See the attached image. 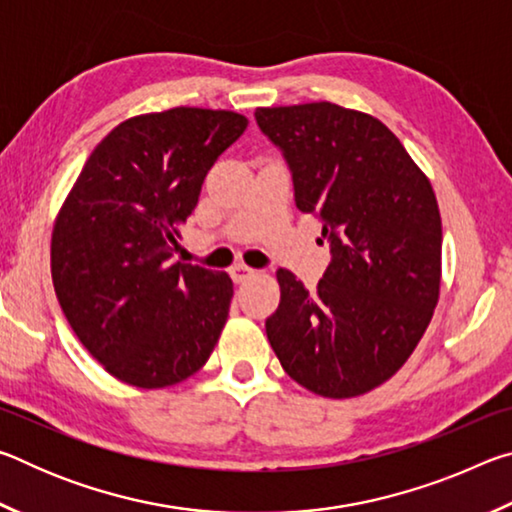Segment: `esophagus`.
Wrapping results in <instances>:
<instances>
[{"mask_svg":"<svg viewBox=\"0 0 512 512\" xmlns=\"http://www.w3.org/2000/svg\"><path fill=\"white\" fill-rule=\"evenodd\" d=\"M255 273H257L255 268H250V266H246V264H237V266L230 268V275H232V280H235V282H246V280H250V277H253Z\"/></svg>","mask_w":512,"mask_h":512,"instance_id":"esophagus-1","label":"esophagus"}]
</instances>
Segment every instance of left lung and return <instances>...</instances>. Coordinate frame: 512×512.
Masks as SVG:
<instances>
[{
    "instance_id": "left-lung-1",
    "label": "left lung",
    "mask_w": 512,
    "mask_h": 512,
    "mask_svg": "<svg viewBox=\"0 0 512 512\" xmlns=\"http://www.w3.org/2000/svg\"><path fill=\"white\" fill-rule=\"evenodd\" d=\"M255 119L289 164L296 207L318 216L332 253L314 293L277 271L268 341L307 391L334 400L368 393L404 366L438 305L436 194L366 112L316 101L257 108Z\"/></svg>"
}]
</instances>
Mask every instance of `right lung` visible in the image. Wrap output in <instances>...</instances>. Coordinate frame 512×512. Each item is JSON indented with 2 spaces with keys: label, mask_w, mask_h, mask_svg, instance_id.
<instances>
[{
  "label": "right lung",
  "mask_w": 512,
  "mask_h": 512,
  "mask_svg": "<svg viewBox=\"0 0 512 512\" xmlns=\"http://www.w3.org/2000/svg\"><path fill=\"white\" fill-rule=\"evenodd\" d=\"M246 126L239 112L185 106L121 121L60 207L56 298L85 350L124 384H178L219 341L230 275L171 255L207 171Z\"/></svg>",
  "instance_id": "right-lung-1"
}]
</instances>
